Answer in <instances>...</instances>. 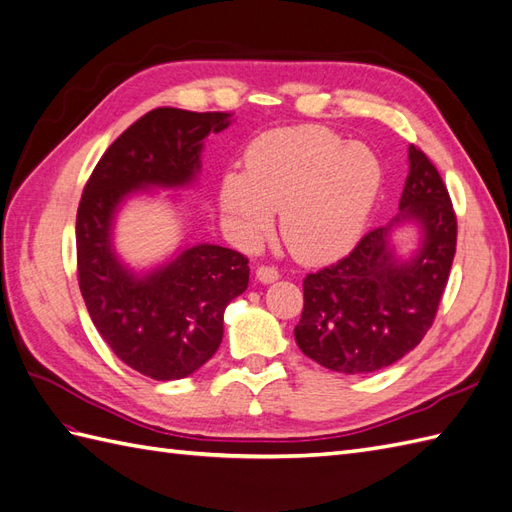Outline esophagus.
<instances>
[{
	"label": "esophagus",
	"instance_id": "esophagus-1",
	"mask_svg": "<svg viewBox=\"0 0 512 512\" xmlns=\"http://www.w3.org/2000/svg\"><path fill=\"white\" fill-rule=\"evenodd\" d=\"M256 278H258V282L271 284V282H276L280 278V271L276 267H271V265H260L256 269Z\"/></svg>",
	"mask_w": 512,
	"mask_h": 512
}]
</instances>
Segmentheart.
<instances>
[{"label":"heart","mask_w":512,"mask_h":512,"mask_svg":"<svg viewBox=\"0 0 512 512\" xmlns=\"http://www.w3.org/2000/svg\"><path fill=\"white\" fill-rule=\"evenodd\" d=\"M243 173H226L219 202L245 241L280 228L291 252L339 258L356 245L382 186V165L365 145L321 126L271 130L249 143Z\"/></svg>","instance_id":"heart-1"}]
</instances>
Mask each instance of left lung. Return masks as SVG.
<instances>
[{"instance_id": "1", "label": "left lung", "mask_w": 512, "mask_h": 512, "mask_svg": "<svg viewBox=\"0 0 512 512\" xmlns=\"http://www.w3.org/2000/svg\"><path fill=\"white\" fill-rule=\"evenodd\" d=\"M408 162L397 217L367 232L339 263L304 278L295 341L321 367L339 373L384 369L432 328L456 254V213L430 158L410 145ZM404 220L422 228V247L410 261L397 259L388 239Z\"/></svg>"}]
</instances>
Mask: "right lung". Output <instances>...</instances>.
<instances>
[{
    "instance_id": "add662e5",
    "label": "right lung",
    "mask_w": 512,
    "mask_h": 512,
    "mask_svg": "<svg viewBox=\"0 0 512 512\" xmlns=\"http://www.w3.org/2000/svg\"><path fill=\"white\" fill-rule=\"evenodd\" d=\"M232 112L154 108L99 158L78 206V282L97 332L121 363L154 380L191 376L223 339V310L247 289V258L221 245H195L147 276L112 252L119 204L143 186L191 184L210 132Z\"/></svg>"
}]
</instances>
